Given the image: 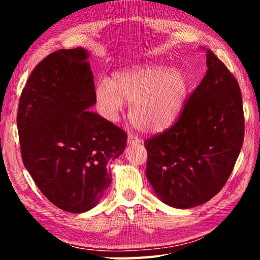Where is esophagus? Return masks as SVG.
I'll return each mask as SVG.
<instances>
[{"label": "esophagus", "instance_id": "1", "mask_svg": "<svg viewBox=\"0 0 260 260\" xmlns=\"http://www.w3.org/2000/svg\"><path fill=\"white\" fill-rule=\"evenodd\" d=\"M141 142V140L133 134H128V138H127V143L128 144H139Z\"/></svg>", "mask_w": 260, "mask_h": 260}]
</instances>
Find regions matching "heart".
I'll use <instances>...</instances> for the list:
<instances>
[{
  "instance_id": "obj_1",
  "label": "heart",
  "mask_w": 260,
  "mask_h": 260,
  "mask_svg": "<svg viewBox=\"0 0 260 260\" xmlns=\"http://www.w3.org/2000/svg\"><path fill=\"white\" fill-rule=\"evenodd\" d=\"M188 79L178 68L146 64L121 70L110 80H102L95 89L101 113L116 121L129 102V119L146 133L162 131L174 124L186 103Z\"/></svg>"
}]
</instances>
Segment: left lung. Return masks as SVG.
Here are the masks:
<instances>
[{
  "label": "left lung",
  "instance_id": "left-lung-1",
  "mask_svg": "<svg viewBox=\"0 0 260 260\" xmlns=\"http://www.w3.org/2000/svg\"><path fill=\"white\" fill-rule=\"evenodd\" d=\"M208 71L178 121L146 140V174L162 203L177 209L204 204L230 178L244 139L239 82L206 49Z\"/></svg>",
  "mask_w": 260,
  "mask_h": 260
}]
</instances>
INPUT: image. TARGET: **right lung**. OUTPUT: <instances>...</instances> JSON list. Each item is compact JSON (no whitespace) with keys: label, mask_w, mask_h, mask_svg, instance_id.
Listing matches in <instances>:
<instances>
[{"label":"right lung","mask_w":260,"mask_h":260,"mask_svg":"<svg viewBox=\"0 0 260 260\" xmlns=\"http://www.w3.org/2000/svg\"><path fill=\"white\" fill-rule=\"evenodd\" d=\"M89 52L60 49L37 65L17 113L23 162L41 192L72 213L93 209L111 184L107 165L125 150L124 131L100 114Z\"/></svg>","instance_id":"right-lung-1"}]
</instances>
